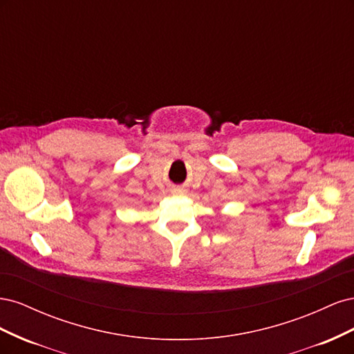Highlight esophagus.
Instances as JSON below:
<instances>
[{
    "label": "esophagus",
    "instance_id": "34e87169",
    "mask_svg": "<svg viewBox=\"0 0 354 354\" xmlns=\"http://www.w3.org/2000/svg\"><path fill=\"white\" fill-rule=\"evenodd\" d=\"M173 194H174V195H181V194H185V190H183V189H174Z\"/></svg>",
    "mask_w": 354,
    "mask_h": 354
}]
</instances>
